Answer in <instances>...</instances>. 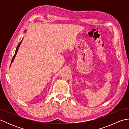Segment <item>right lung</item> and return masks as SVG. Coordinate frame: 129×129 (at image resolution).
<instances>
[{"instance_id":"obj_1","label":"right lung","mask_w":129,"mask_h":129,"mask_svg":"<svg viewBox=\"0 0 129 129\" xmlns=\"http://www.w3.org/2000/svg\"><path fill=\"white\" fill-rule=\"evenodd\" d=\"M21 42H20V43H19V44H18V46H17V47H16V50H15V54H14V55L13 57L12 60V62H11V63H12V62H13V60H14V58H15V56H16V53H17L18 50V49H19V46H20V44H21Z\"/></svg>"}]
</instances>
